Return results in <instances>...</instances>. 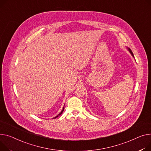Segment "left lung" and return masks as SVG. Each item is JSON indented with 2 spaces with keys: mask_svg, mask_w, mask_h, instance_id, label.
<instances>
[{
  "mask_svg": "<svg viewBox=\"0 0 151 151\" xmlns=\"http://www.w3.org/2000/svg\"><path fill=\"white\" fill-rule=\"evenodd\" d=\"M127 49H128V50H129V52L130 53V54L132 55V56L133 57H134V54H133V53H132V50H130L129 48H128V47H127Z\"/></svg>",
  "mask_w": 151,
  "mask_h": 151,
  "instance_id": "left-lung-1",
  "label": "left lung"
}]
</instances>
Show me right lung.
I'll return each instance as SVG.
<instances>
[{
	"label": "right lung",
	"mask_w": 151,
	"mask_h": 151,
	"mask_svg": "<svg viewBox=\"0 0 151 151\" xmlns=\"http://www.w3.org/2000/svg\"><path fill=\"white\" fill-rule=\"evenodd\" d=\"M64 107H63V110H62V111H61V112H60V113H59V114H58L57 116H56L55 117H54V118H53V119H55V118H56L57 117H58V116H59V115H61V114H62V113H63V111H64Z\"/></svg>",
	"instance_id": "1"
}]
</instances>
